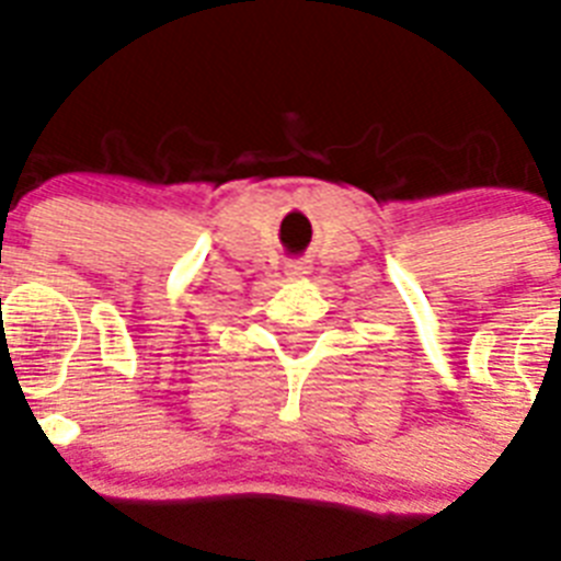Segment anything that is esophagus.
I'll return each instance as SVG.
<instances>
[{
  "label": "esophagus",
  "instance_id": "34e87169",
  "mask_svg": "<svg viewBox=\"0 0 561 561\" xmlns=\"http://www.w3.org/2000/svg\"><path fill=\"white\" fill-rule=\"evenodd\" d=\"M285 274L290 276V279H301V276L310 274V262H307V260H290L285 265Z\"/></svg>",
  "mask_w": 561,
  "mask_h": 561
}]
</instances>
